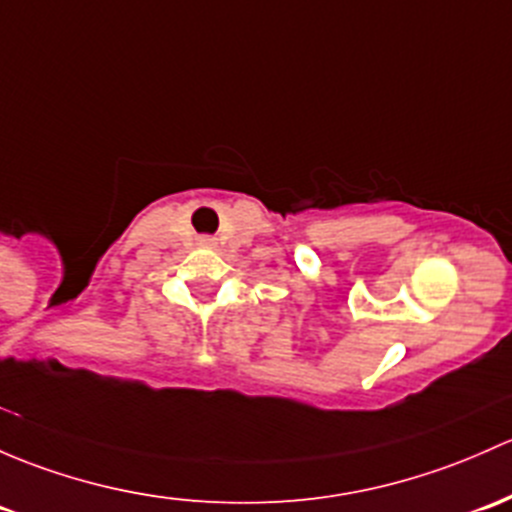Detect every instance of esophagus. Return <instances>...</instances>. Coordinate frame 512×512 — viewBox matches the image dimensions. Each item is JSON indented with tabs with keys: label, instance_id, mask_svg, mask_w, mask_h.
<instances>
[{
	"label": "esophagus",
	"instance_id": "esophagus-1",
	"mask_svg": "<svg viewBox=\"0 0 512 512\" xmlns=\"http://www.w3.org/2000/svg\"><path fill=\"white\" fill-rule=\"evenodd\" d=\"M203 242H206V245H208V242H211V240H203Z\"/></svg>",
	"mask_w": 512,
	"mask_h": 512
}]
</instances>
